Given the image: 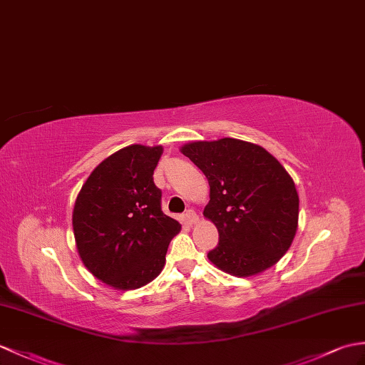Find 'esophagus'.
<instances>
[{
	"label": "esophagus",
	"instance_id": "34e87169",
	"mask_svg": "<svg viewBox=\"0 0 365 365\" xmlns=\"http://www.w3.org/2000/svg\"><path fill=\"white\" fill-rule=\"evenodd\" d=\"M183 216H185V221L188 224H196L197 219H199L197 215H196V211H194V210H188Z\"/></svg>",
	"mask_w": 365,
	"mask_h": 365
}]
</instances>
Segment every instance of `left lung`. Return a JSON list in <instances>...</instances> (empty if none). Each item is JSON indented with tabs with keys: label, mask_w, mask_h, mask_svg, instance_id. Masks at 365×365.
I'll return each instance as SVG.
<instances>
[{
	"label": "left lung",
	"mask_w": 365,
	"mask_h": 365,
	"mask_svg": "<svg viewBox=\"0 0 365 365\" xmlns=\"http://www.w3.org/2000/svg\"><path fill=\"white\" fill-rule=\"evenodd\" d=\"M180 150L208 179L203 216L219 232L208 259L235 277L274 266L299 225V194L286 169L264 148L236 138L194 141Z\"/></svg>",
	"instance_id": "obj_1"
}]
</instances>
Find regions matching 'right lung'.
I'll list each match as a JSON object with an SVG mask.
<instances>
[{
    "mask_svg": "<svg viewBox=\"0 0 365 365\" xmlns=\"http://www.w3.org/2000/svg\"><path fill=\"white\" fill-rule=\"evenodd\" d=\"M162 146L132 144L107 157L83 183L73 211L79 257L101 282L137 289L165 266L180 224L162 211L154 169Z\"/></svg>",
    "mask_w": 365,
    "mask_h": 365,
    "instance_id": "1",
    "label": "right lung"
}]
</instances>
